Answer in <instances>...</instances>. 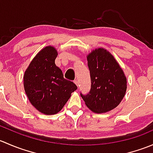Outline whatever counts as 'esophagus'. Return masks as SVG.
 <instances>
[{
	"mask_svg": "<svg viewBox=\"0 0 153 153\" xmlns=\"http://www.w3.org/2000/svg\"><path fill=\"white\" fill-rule=\"evenodd\" d=\"M74 83H75V85H76L78 87V81H74Z\"/></svg>",
	"mask_w": 153,
	"mask_h": 153,
	"instance_id": "obj_1",
	"label": "esophagus"
}]
</instances>
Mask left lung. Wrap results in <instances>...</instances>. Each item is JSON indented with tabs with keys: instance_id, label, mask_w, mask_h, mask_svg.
Returning a JSON list of instances; mask_svg holds the SVG:
<instances>
[{
	"instance_id": "8db88e82",
	"label": "left lung",
	"mask_w": 153,
	"mask_h": 153,
	"mask_svg": "<svg viewBox=\"0 0 153 153\" xmlns=\"http://www.w3.org/2000/svg\"><path fill=\"white\" fill-rule=\"evenodd\" d=\"M90 72L91 89L81 93L85 104L93 112L104 113L115 109L124 98L126 78L113 55L104 48L92 50L86 56Z\"/></svg>"
}]
</instances>
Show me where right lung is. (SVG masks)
Segmentation results:
<instances>
[{"instance_id": "obj_1", "label": "right lung", "mask_w": 153, "mask_h": 153, "mask_svg": "<svg viewBox=\"0 0 153 153\" xmlns=\"http://www.w3.org/2000/svg\"><path fill=\"white\" fill-rule=\"evenodd\" d=\"M57 56L55 47H44L32 59L24 75V90L29 101L37 110L48 115L59 112L77 89L55 65Z\"/></svg>"}]
</instances>
